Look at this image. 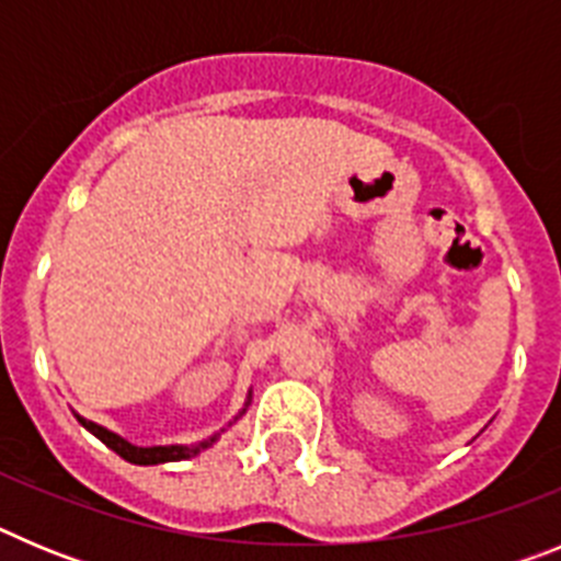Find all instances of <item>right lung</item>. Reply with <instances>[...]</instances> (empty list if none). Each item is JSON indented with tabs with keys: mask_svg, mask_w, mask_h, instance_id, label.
<instances>
[{
	"mask_svg": "<svg viewBox=\"0 0 561 561\" xmlns=\"http://www.w3.org/2000/svg\"><path fill=\"white\" fill-rule=\"evenodd\" d=\"M250 401H252V390H247V401H244V408L238 410L236 419L227 424V427H232L241 415L247 413V408H250ZM78 424H81L83 430H89V433L95 435V438H101L103 444H106L112 453L121 455L123 460H128V463H137V466H157V463H173V460H187V458H196L199 453H205V449H210L216 440L221 438V433H225L227 427H221L219 433H213L210 438L199 440V444H162V447H137V444H131V440H126L123 435L112 433V430L101 427V424H95V421H89L83 419V415H78Z\"/></svg>",
	"mask_w": 561,
	"mask_h": 561,
	"instance_id": "add662e5",
	"label": "right lung"
}]
</instances>
